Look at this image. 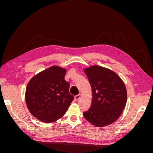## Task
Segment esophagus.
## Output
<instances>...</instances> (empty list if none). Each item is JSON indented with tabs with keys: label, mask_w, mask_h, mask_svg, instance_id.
Segmentation results:
<instances>
[{
	"label": "esophagus",
	"mask_w": 153,
	"mask_h": 153,
	"mask_svg": "<svg viewBox=\"0 0 153 153\" xmlns=\"http://www.w3.org/2000/svg\"><path fill=\"white\" fill-rule=\"evenodd\" d=\"M80 98V94H78V95H76V96H75V101H77Z\"/></svg>",
	"instance_id": "1"
}]
</instances>
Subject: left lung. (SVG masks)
I'll return each instance as SVG.
<instances>
[{
	"label": "left lung",
	"mask_w": 153,
	"mask_h": 153,
	"mask_svg": "<svg viewBox=\"0 0 153 153\" xmlns=\"http://www.w3.org/2000/svg\"><path fill=\"white\" fill-rule=\"evenodd\" d=\"M92 88L90 108L83 113L87 121L97 127L112 124L120 117L127 101L124 83L114 71L100 66L84 69Z\"/></svg>",
	"instance_id": "obj_1"
}]
</instances>
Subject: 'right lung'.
Listing matches in <instances>:
<instances>
[{
  "label": "right lung",
  "instance_id": "1",
  "mask_svg": "<svg viewBox=\"0 0 153 153\" xmlns=\"http://www.w3.org/2000/svg\"><path fill=\"white\" fill-rule=\"evenodd\" d=\"M66 69L52 66L32 77L27 85L25 101L34 117L45 123H52L65 114L74 96L64 80Z\"/></svg>",
  "mask_w": 153,
  "mask_h": 153
}]
</instances>
